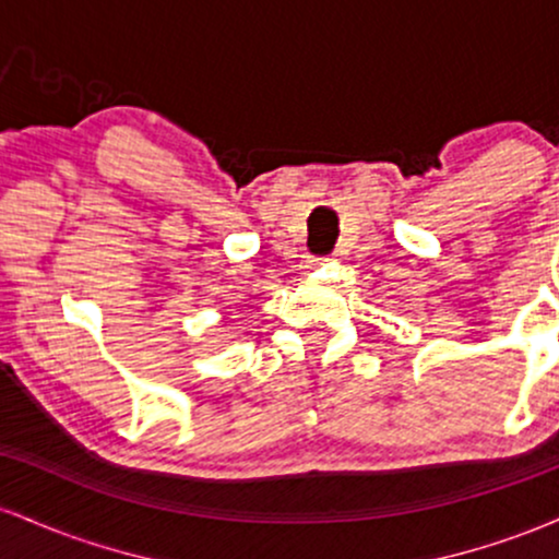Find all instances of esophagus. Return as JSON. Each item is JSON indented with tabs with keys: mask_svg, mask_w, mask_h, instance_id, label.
<instances>
[{
	"mask_svg": "<svg viewBox=\"0 0 559 559\" xmlns=\"http://www.w3.org/2000/svg\"><path fill=\"white\" fill-rule=\"evenodd\" d=\"M310 262H316V260H310Z\"/></svg>",
	"mask_w": 559,
	"mask_h": 559,
	"instance_id": "esophagus-1",
	"label": "esophagus"
}]
</instances>
